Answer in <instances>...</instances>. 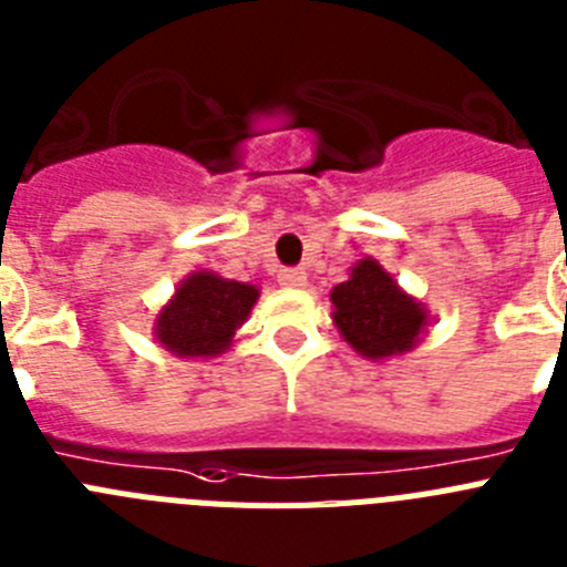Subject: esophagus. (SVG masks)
<instances>
[{
  "label": "esophagus",
  "mask_w": 567,
  "mask_h": 567,
  "mask_svg": "<svg viewBox=\"0 0 567 567\" xmlns=\"http://www.w3.org/2000/svg\"><path fill=\"white\" fill-rule=\"evenodd\" d=\"M278 284L287 289H300L307 287V272L303 269H280Z\"/></svg>",
  "instance_id": "1"
}]
</instances>
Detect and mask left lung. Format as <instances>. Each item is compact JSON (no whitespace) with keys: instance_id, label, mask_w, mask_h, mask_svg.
I'll return each instance as SVG.
<instances>
[{"instance_id":"obj_1","label":"left lung","mask_w":567,"mask_h":567,"mask_svg":"<svg viewBox=\"0 0 567 567\" xmlns=\"http://www.w3.org/2000/svg\"><path fill=\"white\" fill-rule=\"evenodd\" d=\"M332 318L343 340L369 360H385L414 349L429 315L405 295L374 258L358 260L349 280L332 289Z\"/></svg>"}]
</instances>
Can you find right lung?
Here are the masks:
<instances>
[{"instance_id":"obj_1","label":"right lung","mask_w":567,"mask_h":567,"mask_svg":"<svg viewBox=\"0 0 567 567\" xmlns=\"http://www.w3.org/2000/svg\"><path fill=\"white\" fill-rule=\"evenodd\" d=\"M258 287L193 272L178 284L167 307L155 318V340L178 358H215L227 352L235 329L249 318Z\"/></svg>"}]
</instances>
